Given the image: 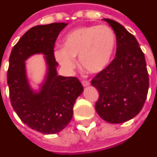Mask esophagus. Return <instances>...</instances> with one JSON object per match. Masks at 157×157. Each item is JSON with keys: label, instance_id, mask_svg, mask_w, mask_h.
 <instances>
[{"label": "esophagus", "instance_id": "34e87169", "mask_svg": "<svg viewBox=\"0 0 157 157\" xmlns=\"http://www.w3.org/2000/svg\"><path fill=\"white\" fill-rule=\"evenodd\" d=\"M82 84L83 86H88L90 84V82L88 81H86V80H82Z\"/></svg>", "mask_w": 157, "mask_h": 157}]
</instances>
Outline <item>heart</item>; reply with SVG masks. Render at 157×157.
Segmentation results:
<instances>
[{
  "label": "heart",
  "instance_id": "b5f03b06",
  "mask_svg": "<svg viewBox=\"0 0 157 157\" xmlns=\"http://www.w3.org/2000/svg\"><path fill=\"white\" fill-rule=\"evenodd\" d=\"M117 47V36L107 25L81 27L63 38V48H58L54 56L67 69L75 66L74 58L79 57L80 66L89 73L104 71L112 59Z\"/></svg>",
  "mask_w": 157,
  "mask_h": 157
}]
</instances>
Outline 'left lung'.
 Returning a JSON list of instances; mask_svg holds the SVG:
<instances>
[{"label": "left lung", "mask_w": 157, "mask_h": 157, "mask_svg": "<svg viewBox=\"0 0 157 157\" xmlns=\"http://www.w3.org/2000/svg\"><path fill=\"white\" fill-rule=\"evenodd\" d=\"M117 36L115 59L98 72L91 84L98 91L95 109L103 120L122 123L136 117L143 108L149 89V75L138 40L119 23L104 18Z\"/></svg>", "instance_id": "8db88e82"}]
</instances>
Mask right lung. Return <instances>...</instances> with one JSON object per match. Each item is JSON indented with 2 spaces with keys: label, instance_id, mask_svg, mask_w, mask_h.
I'll use <instances>...</instances> for the list:
<instances>
[{
  "label": "right lung",
  "instance_id": "1",
  "mask_svg": "<svg viewBox=\"0 0 157 157\" xmlns=\"http://www.w3.org/2000/svg\"><path fill=\"white\" fill-rule=\"evenodd\" d=\"M66 25L52 23L32 27L10 54L7 84L12 106L25 124L45 134L57 133L69 124L75 99L83 91L78 78L57 75L54 44ZM35 53H43L48 64L47 78L39 93L30 89L25 74L24 61Z\"/></svg>",
  "mask_w": 157,
  "mask_h": 157
}]
</instances>
